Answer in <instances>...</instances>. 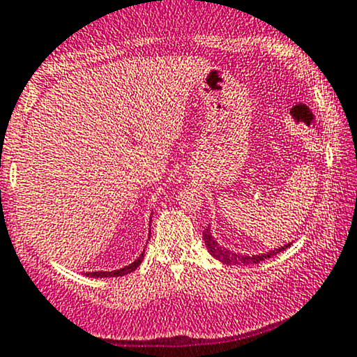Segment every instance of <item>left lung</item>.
<instances>
[{
	"instance_id": "1",
	"label": "left lung",
	"mask_w": 357,
	"mask_h": 357,
	"mask_svg": "<svg viewBox=\"0 0 357 357\" xmlns=\"http://www.w3.org/2000/svg\"><path fill=\"white\" fill-rule=\"evenodd\" d=\"M202 234H204V241H206L207 251H209V253H211L212 256H214V258L221 259L222 263H226V265H238V263H243V265H256V263L265 261V259L271 258V256L282 253V251L285 250V248L290 246V244H287L285 248H278V250H273V251H270V253H265V255L243 256V255H234V253H231V251L224 250V248L219 246V244L215 243L214 239H212L209 227H207V229L204 231Z\"/></svg>"
}]
</instances>
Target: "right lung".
<instances>
[{"instance_id": "add662e5", "label": "right lung", "mask_w": 357, "mask_h": 357, "mask_svg": "<svg viewBox=\"0 0 357 357\" xmlns=\"http://www.w3.org/2000/svg\"><path fill=\"white\" fill-rule=\"evenodd\" d=\"M142 259H143V255L139 256L138 259H135V261L131 263V265L121 268V270H116V271H94V273H89V275L91 276H99V278H104V276H123V275H128V273H131V271H135L136 268L139 266Z\"/></svg>"}]
</instances>
